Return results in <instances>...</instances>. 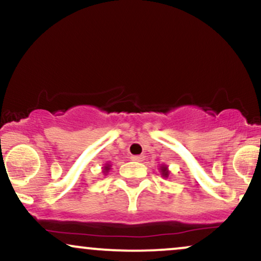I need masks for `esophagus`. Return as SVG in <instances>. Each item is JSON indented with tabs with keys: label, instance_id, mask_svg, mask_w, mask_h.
I'll return each instance as SVG.
<instances>
[{
	"label": "esophagus",
	"instance_id": "1",
	"mask_svg": "<svg viewBox=\"0 0 261 261\" xmlns=\"http://www.w3.org/2000/svg\"><path fill=\"white\" fill-rule=\"evenodd\" d=\"M143 158H145L143 155H133V157H131V160L135 162H142Z\"/></svg>",
	"mask_w": 261,
	"mask_h": 261
}]
</instances>
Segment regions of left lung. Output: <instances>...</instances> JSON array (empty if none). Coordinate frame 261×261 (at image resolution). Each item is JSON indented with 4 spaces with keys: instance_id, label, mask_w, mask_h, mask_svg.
Listing matches in <instances>:
<instances>
[{
    "instance_id": "left-lung-1",
    "label": "left lung",
    "mask_w": 261,
    "mask_h": 261,
    "mask_svg": "<svg viewBox=\"0 0 261 261\" xmlns=\"http://www.w3.org/2000/svg\"><path fill=\"white\" fill-rule=\"evenodd\" d=\"M160 172H161V175L163 176V178H168L169 176V169H168V166H166V164H162L160 167Z\"/></svg>"
}]
</instances>
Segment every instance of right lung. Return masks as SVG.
Here are the masks:
<instances>
[{"instance_id":"add662e5","label":"right lung","mask_w":261,"mask_h":261,"mask_svg":"<svg viewBox=\"0 0 261 261\" xmlns=\"http://www.w3.org/2000/svg\"><path fill=\"white\" fill-rule=\"evenodd\" d=\"M110 167H112V164H109V163H107L106 166L103 167V173H104V175H107V173L109 172V170H110Z\"/></svg>"}]
</instances>
